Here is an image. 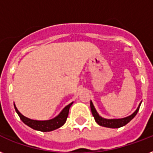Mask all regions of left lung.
Returning a JSON list of instances; mask_svg holds the SVG:
<instances>
[{
    "mask_svg": "<svg viewBox=\"0 0 153 153\" xmlns=\"http://www.w3.org/2000/svg\"><path fill=\"white\" fill-rule=\"evenodd\" d=\"M141 103H140L139 106L137 107V109L134 113H133L132 115L127 117H125V118H121V119H105L103 118L102 117H100L98 115V114L96 111L95 108L94 106L93 103L91 101V113L93 114L94 117V120L97 123L101 126H103V127H107V128H120V127H122V126H126V124H128L129 121L132 120V119L134 117L137 115L138 110L140 109V105Z\"/></svg>",
    "mask_w": 153,
    "mask_h": 153,
    "instance_id": "1",
    "label": "left lung"
}]
</instances>
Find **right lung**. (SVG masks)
Instances as JSON below:
<instances>
[{
  "mask_svg": "<svg viewBox=\"0 0 153 153\" xmlns=\"http://www.w3.org/2000/svg\"><path fill=\"white\" fill-rule=\"evenodd\" d=\"M72 104H73V102L67 105L56 117L51 119V120H48V121H36V120H32V119L25 117L24 115H22L20 112L18 111L15 105H14V107H15L16 112L17 113L20 118L21 119V121L25 125H27V126H29L36 130L41 131V132H50V131L55 130L56 128H60L61 126L64 125L66 121H67V117H68L70 107L71 106Z\"/></svg>",
  "mask_w": 153,
  "mask_h": 153,
  "instance_id": "add662e5",
  "label": "right lung"
}]
</instances>
